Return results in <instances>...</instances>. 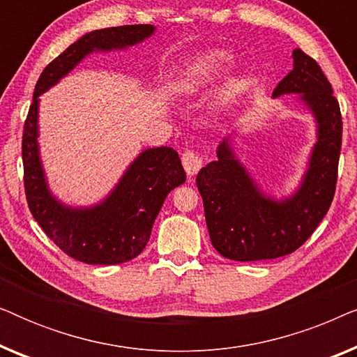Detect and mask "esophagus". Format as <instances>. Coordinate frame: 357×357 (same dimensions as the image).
Segmentation results:
<instances>
[{
  "label": "esophagus",
  "instance_id": "esophagus-1",
  "mask_svg": "<svg viewBox=\"0 0 357 357\" xmlns=\"http://www.w3.org/2000/svg\"><path fill=\"white\" fill-rule=\"evenodd\" d=\"M182 165H183L185 172H187L188 177L192 178L193 175H197L198 170L202 169L203 159H202V155H199L198 153H195V151H185V153L182 154Z\"/></svg>",
  "mask_w": 357,
  "mask_h": 357
}]
</instances>
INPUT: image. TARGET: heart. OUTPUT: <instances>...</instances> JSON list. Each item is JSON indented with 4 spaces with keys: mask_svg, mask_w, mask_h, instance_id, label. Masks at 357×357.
I'll list each match as a JSON object with an SVG mask.
<instances>
[{
    "mask_svg": "<svg viewBox=\"0 0 357 357\" xmlns=\"http://www.w3.org/2000/svg\"><path fill=\"white\" fill-rule=\"evenodd\" d=\"M229 55L226 52H211L203 56L193 68V76L198 79H206L222 70L227 65Z\"/></svg>",
    "mask_w": 357,
    "mask_h": 357,
    "instance_id": "obj_1",
    "label": "heart"
}]
</instances>
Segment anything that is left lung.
I'll list each match as a JSON object with an SVG mask.
<instances>
[{"label": "left lung", "mask_w": 357, "mask_h": 357, "mask_svg": "<svg viewBox=\"0 0 357 357\" xmlns=\"http://www.w3.org/2000/svg\"><path fill=\"white\" fill-rule=\"evenodd\" d=\"M292 58L294 68L273 96L301 94L319 123V141L299 192L280 203L263 197L234 158L227 139L219 144L218 160L197 175L209 237L229 260H270L296 252L314 234L333 202L343 135L338 99L314 58L301 48H294Z\"/></svg>", "instance_id": "left-lung-1"}]
</instances>
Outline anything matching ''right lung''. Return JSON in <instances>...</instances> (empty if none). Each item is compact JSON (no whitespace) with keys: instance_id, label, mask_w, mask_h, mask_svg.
Masks as SVG:
<instances>
[{"instance_id":"add662e5","label":"right lung","mask_w":357,"mask_h":357,"mask_svg":"<svg viewBox=\"0 0 357 357\" xmlns=\"http://www.w3.org/2000/svg\"><path fill=\"white\" fill-rule=\"evenodd\" d=\"M154 32L151 24L100 29L82 36L48 63L38 77L22 133L24 190L32 216L68 257L87 265H119L138 257L167 195L185 182L177 151L154 148L139 154L109 198L91 209L63 206L48 192L37 149V97L92 50L135 45Z\"/></svg>"}]
</instances>
